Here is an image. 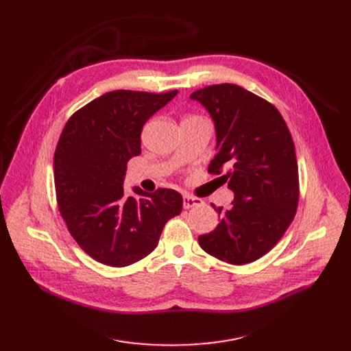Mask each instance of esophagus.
Here are the masks:
<instances>
[{
  "instance_id": "obj_1",
  "label": "esophagus",
  "mask_w": 351,
  "mask_h": 351,
  "mask_svg": "<svg viewBox=\"0 0 351 351\" xmlns=\"http://www.w3.org/2000/svg\"><path fill=\"white\" fill-rule=\"evenodd\" d=\"M200 205H204V200H202V199L193 197V196H189V195L183 196V208H185V209H191V208L200 206Z\"/></svg>"
}]
</instances>
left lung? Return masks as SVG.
Instances as JSON below:
<instances>
[{
  "label": "left lung",
  "instance_id": "8db88e82",
  "mask_svg": "<svg viewBox=\"0 0 351 351\" xmlns=\"http://www.w3.org/2000/svg\"><path fill=\"white\" fill-rule=\"evenodd\" d=\"M215 121L217 154L209 173L220 175L234 193L230 209H213L217 228L199 236V245L216 259L246 265L278 243L299 204V166L289 128L273 104L234 84L195 90Z\"/></svg>",
  "mask_w": 351,
  "mask_h": 351
}]
</instances>
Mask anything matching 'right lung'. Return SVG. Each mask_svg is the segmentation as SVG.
Returning <instances> with one entry per match:
<instances>
[{"instance_id": "obj_1", "label": "right lung", "mask_w": 351, "mask_h": 351, "mask_svg": "<svg viewBox=\"0 0 351 351\" xmlns=\"http://www.w3.org/2000/svg\"><path fill=\"white\" fill-rule=\"evenodd\" d=\"M178 90L106 92L65 123L53 155L58 209L80 247L112 267L139 262L155 250L166 222L182 212L173 189L154 193L123 188L126 163L141 154L145 122Z\"/></svg>"}]
</instances>
